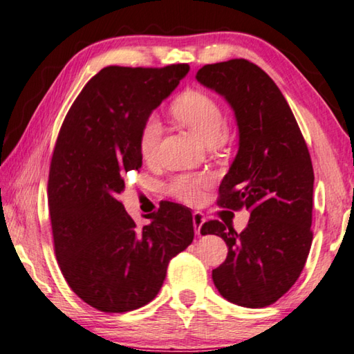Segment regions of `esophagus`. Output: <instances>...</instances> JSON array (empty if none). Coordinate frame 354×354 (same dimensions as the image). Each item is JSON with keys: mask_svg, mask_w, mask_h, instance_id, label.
<instances>
[{"mask_svg": "<svg viewBox=\"0 0 354 354\" xmlns=\"http://www.w3.org/2000/svg\"><path fill=\"white\" fill-rule=\"evenodd\" d=\"M205 223V215L200 211H195L194 212V226H195V232L196 234H201V226Z\"/></svg>", "mask_w": 354, "mask_h": 354, "instance_id": "esophagus-1", "label": "esophagus"}]
</instances>
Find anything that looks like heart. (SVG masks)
I'll use <instances>...</instances> for the list:
<instances>
[{"label":"heart","mask_w":354,"mask_h":354,"mask_svg":"<svg viewBox=\"0 0 354 354\" xmlns=\"http://www.w3.org/2000/svg\"><path fill=\"white\" fill-rule=\"evenodd\" d=\"M171 117L183 127L200 137L206 145H221L226 139L223 111L212 95L200 88H187L178 95L170 104ZM162 136V124L156 117L143 120L139 131V151L145 160H153L158 156V147ZM211 185V176L205 173H189L171 178L167 185L170 194L184 203L201 200L203 190Z\"/></svg>","instance_id":"b5f03b06"}]
</instances>
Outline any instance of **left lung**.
Masks as SVG:
<instances>
[{
	"instance_id": "8db88e82",
	"label": "left lung",
	"mask_w": 354,
	"mask_h": 354,
	"mask_svg": "<svg viewBox=\"0 0 354 354\" xmlns=\"http://www.w3.org/2000/svg\"><path fill=\"white\" fill-rule=\"evenodd\" d=\"M196 80L227 100L241 137L217 205L250 212L242 232L218 220L201 226V234H217L227 245L225 262L212 270L214 284L239 306H270L297 283L313 243L309 149L283 93L256 64H207Z\"/></svg>"
}]
</instances>
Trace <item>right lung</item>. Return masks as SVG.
<instances>
[{
	"mask_svg": "<svg viewBox=\"0 0 354 354\" xmlns=\"http://www.w3.org/2000/svg\"><path fill=\"white\" fill-rule=\"evenodd\" d=\"M111 65L88 81L64 118L48 175L53 243L61 272L82 301L107 314L145 306L169 262L194 241L189 207L164 203L137 226L118 195L142 167L139 131L187 75Z\"/></svg>",
	"mask_w": 354,
	"mask_h": 354,
	"instance_id": "1",
	"label": "right lung"
}]
</instances>
